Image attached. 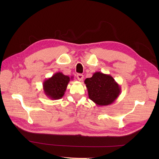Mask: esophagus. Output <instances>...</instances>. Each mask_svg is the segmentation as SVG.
<instances>
[{"label":"esophagus","mask_w":159,"mask_h":159,"mask_svg":"<svg viewBox=\"0 0 159 159\" xmlns=\"http://www.w3.org/2000/svg\"><path fill=\"white\" fill-rule=\"evenodd\" d=\"M77 77L78 79V80L79 81H82L83 80V79H84V75H83L82 74H80V73H79L77 74Z\"/></svg>","instance_id":"1"}]
</instances>
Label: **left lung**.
<instances>
[{
    "mask_svg": "<svg viewBox=\"0 0 159 159\" xmlns=\"http://www.w3.org/2000/svg\"><path fill=\"white\" fill-rule=\"evenodd\" d=\"M90 100L97 106L113 103L121 92V88L110 75L95 72L84 80Z\"/></svg>",
    "mask_w": 159,
    "mask_h": 159,
    "instance_id": "8db88e82",
    "label": "left lung"
}]
</instances>
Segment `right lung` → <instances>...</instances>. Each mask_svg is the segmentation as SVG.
Masks as SVG:
<instances>
[{"label": "right lung", "mask_w": 159, "mask_h": 159, "mask_svg": "<svg viewBox=\"0 0 159 159\" xmlns=\"http://www.w3.org/2000/svg\"><path fill=\"white\" fill-rule=\"evenodd\" d=\"M70 79H73V77L70 78L61 72L55 73L52 77L46 79L43 82L45 95L52 100L61 98L65 93Z\"/></svg>", "instance_id": "right-lung-1"}]
</instances>
